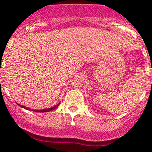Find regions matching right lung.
Masks as SVG:
<instances>
[{"mask_svg":"<svg viewBox=\"0 0 152 152\" xmlns=\"http://www.w3.org/2000/svg\"><path fill=\"white\" fill-rule=\"evenodd\" d=\"M18 105L20 106V107H23V108H24V109H26V110H29V109H27V107H23V106L20 105V104H18ZM58 105H59V103H58V105H56V106H55V107H52V108L45 109V110H33V111H35V112H40V113L49 112V111H51V110H55V109H56V108H57V107H58Z\"/></svg>","mask_w":152,"mask_h":152,"instance_id":"right-lung-1","label":"right lung"}]
</instances>
